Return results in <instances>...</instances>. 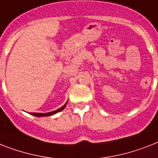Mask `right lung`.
<instances>
[{
	"label": "right lung",
	"instance_id": "1",
	"mask_svg": "<svg viewBox=\"0 0 158 158\" xmlns=\"http://www.w3.org/2000/svg\"><path fill=\"white\" fill-rule=\"evenodd\" d=\"M66 104H65L62 107H61L60 109H58V110H54V111H52V112H48V113H46V114H41V113H31V115H34V116L35 117H44V116H50V115H52L54 114H56V113L57 112H60V111H61L62 110H64L65 109V107H66Z\"/></svg>",
	"mask_w": 158,
	"mask_h": 158
}]
</instances>
